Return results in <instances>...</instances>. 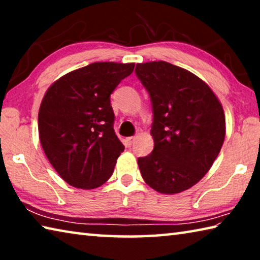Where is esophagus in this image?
I'll return each mask as SVG.
<instances>
[{
    "mask_svg": "<svg viewBox=\"0 0 260 260\" xmlns=\"http://www.w3.org/2000/svg\"><path fill=\"white\" fill-rule=\"evenodd\" d=\"M135 136H129V138H127V141H128L129 144H133V142L135 141Z\"/></svg>",
    "mask_w": 260,
    "mask_h": 260,
    "instance_id": "esophagus-1",
    "label": "esophagus"
}]
</instances>
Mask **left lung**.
<instances>
[{"label":"left lung","mask_w":260,"mask_h":260,"mask_svg":"<svg viewBox=\"0 0 260 260\" xmlns=\"http://www.w3.org/2000/svg\"><path fill=\"white\" fill-rule=\"evenodd\" d=\"M150 96L153 150L140 157L141 174L161 193L192 187L211 169L222 147L225 114L211 88L195 74L167 61L136 64Z\"/></svg>","instance_id":"8db88e82"}]
</instances>
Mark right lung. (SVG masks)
I'll use <instances>...</instances> for the list:
<instances>
[{
    "label": "right lung",
    "instance_id": "add662e5",
    "mask_svg": "<svg viewBox=\"0 0 260 260\" xmlns=\"http://www.w3.org/2000/svg\"><path fill=\"white\" fill-rule=\"evenodd\" d=\"M134 63L100 61L52 83L39 110L43 151L60 178L81 189L108 181L124 144L114 133L110 95Z\"/></svg>",
    "mask_w": 260,
    "mask_h": 260
}]
</instances>
